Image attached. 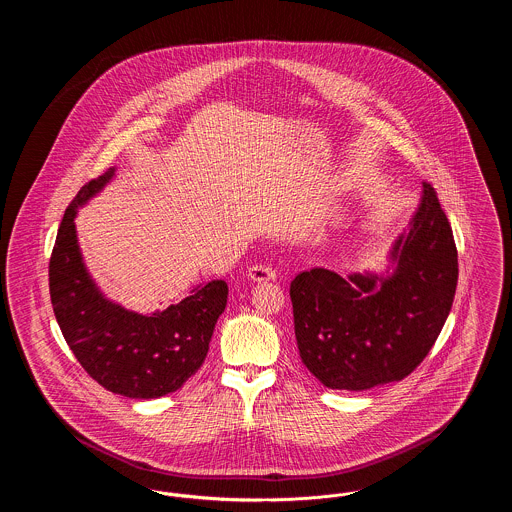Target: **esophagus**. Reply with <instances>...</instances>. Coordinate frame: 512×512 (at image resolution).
I'll return each mask as SVG.
<instances>
[{
    "label": "esophagus",
    "mask_w": 512,
    "mask_h": 512,
    "mask_svg": "<svg viewBox=\"0 0 512 512\" xmlns=\"http://www.w3.org/2000/svg\"><path fill=\"white\" fill-rule=\"evenodd\" d=\"M247 276L253 282H268V280L276 278V270L270 267V265H253V267L247 270Z\"/></svg>",
    "instance_id": "34e87169"
}]
</instances>
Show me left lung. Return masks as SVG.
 Listing matches in <instances>:
<instances>
[{"label": "left lung", "mask_w": 512, "mask_h": 512, "mask_svg": "<svg viewBox=\"0 0 512 512\" xmlns=\"http://www.w3.org/2000/svg\"><path fill=\"white\" fill-rule=\"evenodd\" d=\"M388 278L326 268L290 286L299 357L330 390L363 391L407 378L424 361L453 305L457 245L432 184L391 251Z\"/></svg>", "instance_id": "8db88e82"}]
</instances>
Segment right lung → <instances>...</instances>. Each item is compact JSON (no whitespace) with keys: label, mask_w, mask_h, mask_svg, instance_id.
<instances>
[{"label":"right lung","mask_w":512,"mask_h":512,"mask_svg":"<svg viewBox=\"0 0 512 512\" xmlns=\"http://www.w3.org/2000/svg\"><path fill=\"white\" fill-rule=\"evenodd\" d=\"M111 176L113 169L84 184L67 207L49 259V295L63 338L90 378L130 399H155L182 388L203 365L228 286L213 280L151 317L107 301L82 263L74 217Z\"/></svg>","instance_id":"add662e5"}]
</instances>
